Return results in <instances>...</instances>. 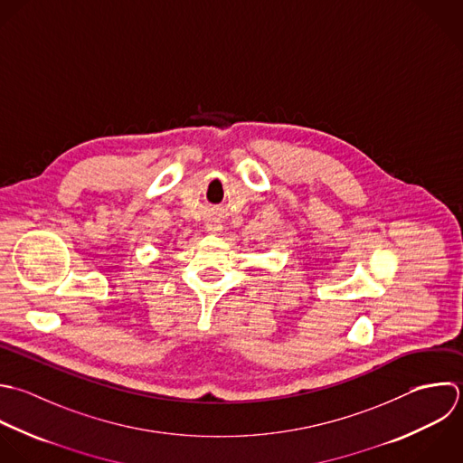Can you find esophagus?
Returning <instances> with one entry per match:
<instances>
[{"label": "esophagus", "instance_id": "1", "mask_svg": "<svg viewBox=\"0 0 463 463\" xmlns=\"http://www.w3.org/2000/svg\"><path fill=\"white\" fill-rule=\"evenodd\" d=\"M205 231L216 234L218 231H222V223H220L218 220H214V218H213V220H207V222H205Z\"/></svg>", "mask_w": 463, "mask_h": 463}]
</instances>
